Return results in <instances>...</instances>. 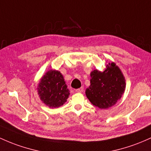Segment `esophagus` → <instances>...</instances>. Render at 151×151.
I'll use <instances>...</instances> for the list:
<instances>
[{
	"instance_id": "obj_1",
	"label": "esophagus",
	"mask_w": 151,
	"mask_h": 151,
	"mask_svg": "<svg viewBox=\"0 0 151 151\" xmlns=\"http://www.w3.org/2000/svg\"><path fill=\"white\" fill-rule=\"evenodd\" d=\"M83 91H84V87H80V88L76 89V92H83Z\"/></svg>"
}]
</instances>
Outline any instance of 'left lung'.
Instances as JSON below:
<instances>
[{
  "instance_id": "left-lung-1",
  "label": "left lung",
  "mask_w": 151,
  "mask_h": 151,
  "mask_svg": "<svg viewBox=\"0 0 151 151\" xmlns=\"http://www.w3.org/2000/svg\"><path fill=\"white\" fill-rule=\"evenodd\" d=\"M90 76V85L85 93L92 105L100 109H107L121 98L125 91V80L115 64L109 63L104 72L95 69Z\"/></svg>"
}]
</instances>
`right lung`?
I'll return each mask as SVG.
<instances>
[{"label": "right lung", "instance_id": "obj_1", "mask_svg": "<svg viewBox=\"0 0 151 151\" xmlns=\"http://www.w3.org/2000/svg\"><path fill=\"white\" fill-rule=\"evenodd\" d=\"M38 93L41 101L52 108L64 105L70 94L62 74L55 70L49 71L42 77Z\"/></svg>", "mask_w": 151, "mask_h": 151}]
</instances>
